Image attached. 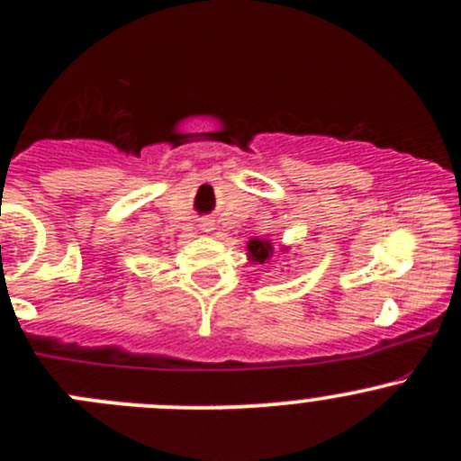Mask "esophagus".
<instances>
[{
  "instance_id": "esophagus-1",
  "label": "esophagus",
  "mask_w": 461,
  "mask_h": 461,
  "mask_svg": "<svg viewBox=\"0 0 461 461\" xmlns=\"http://www.w3.org/2000/svg\"><path fill=\"white\" fill-rule=\"evenodd\" d=\"M203 227H204V230H212V222L204 221V222H203Z\"/></svg>"
}]
</instances>
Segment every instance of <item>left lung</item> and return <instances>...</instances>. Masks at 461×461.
I'll list each match as a JSON object with an SVG mask.
<instances>
[{
	"mask_svg": "<svg viewBox=\"0 0 461 461\" xmlns=\"http://www.w3.org/2000/svg\"><path fill=\"white\" fill-rule=\"evenodd\" d=\"M248 249H249V257H252V260H258V263H265V260H267L274 254V248H272V243H269V240L252 239V240H249Z\"/></svg>",
	"mask_w": 461,
	"mask_h": 461,
	"instance_id": "obj_1",
	"label": "left lung"
}]
</instances>
